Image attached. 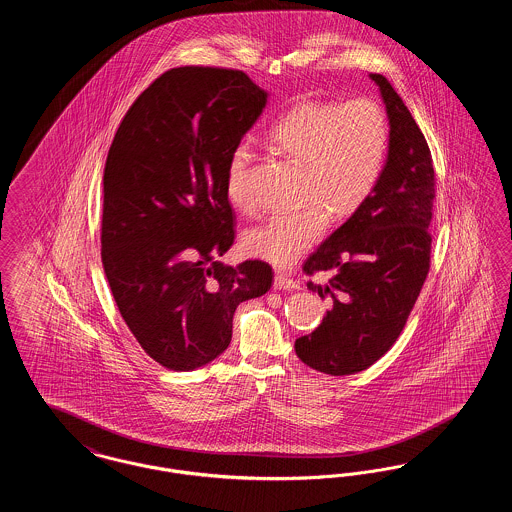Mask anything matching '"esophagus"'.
<instances>
[{
	"mask_svg": "<svg viewBox=\"0 0 512 512\" xmlns=\"http://www.w3.org/2000/svg\"><path fill=\"white\" fill-rule=\"evenodd\" d=\"M297 288H299V284L290 276H286L282 272H278L274 276V290H297Z\"/></svg>",
	"mask_w": 512,
	"mask_h": 512,
	"instance_id": "34e87169",
	"label": "esophagus"
}]
</instances>
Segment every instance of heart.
I'll return each instance as SVG.
<instances>
[{
    "instance_id": "b5f03b06",
    "label": "heart",
    "mask_w": 512,
    "mask_h": 512,
    "mask_svg": "<svg viewBox=\"0 0 512 512\" xmlns=\"http://www.w3.org/2000/svg\"><path fill=\"white\" fill-rule=\"evenodd\" d=\"M272 147L301 167L297 201L288 213H274L247 228L245 253L276 267H288L326 228L330 219L355 215L376 190L390 149V124L374 99L305 101L282 115L268 132ZM253 149L242 142L226 163V199L251 207L245 188Z\"/></svg>"
}]
</instances>
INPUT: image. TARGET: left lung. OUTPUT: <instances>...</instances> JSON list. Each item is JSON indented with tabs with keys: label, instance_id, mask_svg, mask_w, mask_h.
<instances>
[{
	"label": "left lung",
	"instance_id": "1",
	"mask_svg": "<svg viewBox=\"0 0 512 512\" xmlns=\"http://www.w3.org/2000/svg\"><path fill=\"white\" fill-rule=\"evenodd\" d=\"M390 121V149L376 190L303 265L326 284L307 288L332 301L297 357L318 372L345 376L374 365L399 338L430 270L428 232L436 197L432 153L388 78L370 74Z\"/></svg>",
	"mask_w": 512,
	"mask_h": 512
}]
</instances>
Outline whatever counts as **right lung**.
Instances as JSON below:
<instances>
[{"label": "right lung", "mask_w": 512, "mask_h": 512, "mask_svg": "<svg viewBox=\"0 0 512 512\" xmlns=\"http://www.w3.org/2000/svg\"><path fill=\"white\" fill-rule=\"evenodd\" d=\"M267 98L242 71L171 69L132 103L109 147L101 263L126 326L169 370L217 359L236 307L272 286L265 261H217L236 234L226 163Z\"/></svg>", "instance_id": "1"}]
</instances>
